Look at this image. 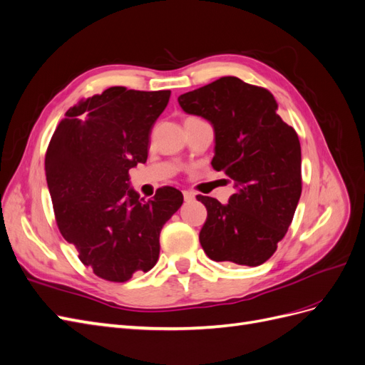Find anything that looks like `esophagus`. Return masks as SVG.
Instances as JSON below:
<instances>
[{
	"label": "esophagus",
	"instance_id": "esophagus-1",
	"mask_svg": "<svg viewBox=\"0 0 365 365\" xmlns=\"http://www.w3.org/2000/svg\"><path fill=\"white\" fill-rule=\"evenodd\" d=\"M182 195H184V201H187V202L195 200V193H192V192H189V190H184Z\"/></svg>",
	"mask_w": 365,
	"mask_h": 365
}]
</instances>
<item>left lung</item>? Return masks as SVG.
<instances>
[{
  "label": "left lung",
  "mask_w": 365,
  "mask_h": 365,
  "mask_svg": "<svg viewBox=\"0 0 365 365\" xmlns=\"http://www.w3.org/2000/svg\"><path fill=\"white\" fill-rule=\"evenodd\" d=\"M182 111L215 130L213 169L235 181L228 204L197 195L207 208L200 242L216 262L257 267L277 250L302 195V148L277 114L274 96L233 76L178 97Z\"/></svg>",
  "instance_id": "8db88e82"
}]
</instances>
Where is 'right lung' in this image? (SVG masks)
Segmentation results:
<instances>
[{
	"label": "right lung",
	"instance_id": "obj_1",
	"mask_svg": "<svg viewBox=\"0 0 365 365\" xmlns=\"http://www.w3.org/2000/svg\"><path fill=\"white\" fill-rule=\"evenodd\" d=\"M170 91L111 86L70 108L46 153V176L61 235L79 259L109 282L148 272L160 233L184 197L161 187L153 200L132 189L129 169L146 163L150 129Z\"/></svg>",
	"mask_w": 365,
	"mask_h": 365
}]
</instances>
